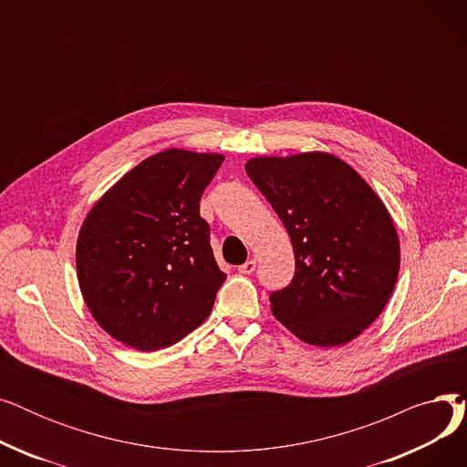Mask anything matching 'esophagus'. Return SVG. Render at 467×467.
Wrapping results in <instances>:
<instances>
[{
    "label": "esophagus",
    "instance_id": "obj_1",
    "mask_svg": "<svg viewBox=\"0 0 467 467\" xmlns=\"http://www.w3.org/2000/svg\"><path fill=\"white\" fill-rule=\"evenodd\" d=\"M255 266H257V263L254 259H248L246 263L238 266V273L240 275H252V273H255Z\"/></svg>",
    "mask_w": 467,
    "mask_h": 467
}]
</instances>
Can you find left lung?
<instances>
[{"mask_svg": "<svg viewBox=\"0 0 467 467\" xmlns=\"http://www.w3.org/2000/svg\"><path fill=\"white\" fill-rule=\"evenodd\" d=\"M246 171L291 238L296 276L271 296L276 320L306 345H347L394 293L400 236L358 171L326 151L254 157Z\"/></svg>", "mask_w": 467, "mask_h": 467, "instance_id": "left-lung-1", "label": "left lung"}]
</instances>
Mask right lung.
<instances>
[{"label": "right lung", "mask_w": 467, "mask_h": 467, "mask_svg": "<svg viewBox=\"0 0 467 467\" xmlns=\"http://www.w3.org/2000/svg\"><path fill=\"white\" fill-rule=\"evenodd\" d=\"M225 157L164 150L143 159L88 210L78 280L94 320L141 352L176 345L212 312L225 282L199 202Z\"/></svg>", "instance_id": "obj_1"}]
</instances>
